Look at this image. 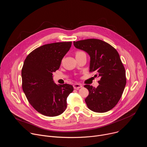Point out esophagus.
I'll return each instance as SVG.
<instances>
[{"label": "esophagus", "mask_w": 147, "mask_h": 147, "mask_svg": "<svg viewBox=\"0 0 147 147\" xmlns=\"http://www.w3.org/2000/svg\"><path fill=\"white\" fill-rule=\"evenodd\" d=\"M73 87L74 89H76V90H78L79 88L82 87V85L81 84H79V83H76V84H74L73 85Z\"/></svg>", "instance_id": "esophagus-1"}]
</instances>
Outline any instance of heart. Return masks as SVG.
Instances as JSON below:
<instances>
[{
    "label": "heart",
    "instance_id": "obj_1",
    "mask_svg": "<svg viewBox=\"0 0 147 147\" xmlns=\"http://www.w3.org/2000/svg\"><path fill=\"white\" fill-rule=\"evenodd\" d=\"M85 53L84 52H83L82 51H77L76 52V56H77V55H82V54H84Z\"/></svg>",
    "mask_w": 147,
    "mask_h": 147
}]
</instances>
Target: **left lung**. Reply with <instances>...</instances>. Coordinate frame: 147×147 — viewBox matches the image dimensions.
Instances as JSON below:
<instances>
[{
	"label": "left lung",
	"instance_id": "left-lung-1",
	"mask_svg": "<svg viewBox=\"0 0 147 147\" xmlns=\"http://www.w3.org/2000/svg\"><path fill=\"white\" fill-rule=\"evenodd\" d=\"M74 47L90 56V72L99 77V86L85 85L89 95L85 101L95 112L103 113L113 108L120 100L126 84L125 69L117 51L110 44L98 39L74 41Z\"/></svg>",
	"mask_w": 147,
	"mask_h": 147
}]
</instances>
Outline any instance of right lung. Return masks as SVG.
<instances>
[{
    "label": "right lung",
    "mask_w": 147,
    "mask_h": 147,
    "mask_svg": "<svg viewBox=\"0 0 147 147\" xmlns=\"http://www.w3.org/2000/svg\"><path fill=\"white\" fill-rule=\"evenodd\" d=\"M71 42L46 44L32 51L22 70L23 90L32 107L47 116H56L67 108V98L74 90L68 84L57 85L53 72L60 67Z\"/></svg>",
    "instance_id": "add662e5"
}]
</instances>
